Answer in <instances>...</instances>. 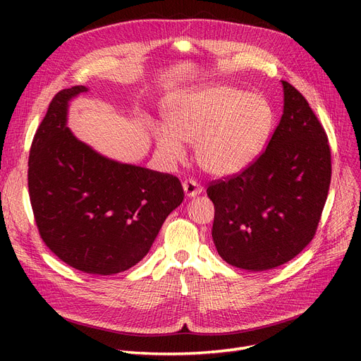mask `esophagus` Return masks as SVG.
Instances as JSON below:
<instances>
[{"instance_id": "obj_1", "label": "esophagus", "mask_w": 361, "mask_h": 361, "mask_svg": "<svg viewBox=\"0 0 361 361\" xmlns=\"http://www.w3.org/2000/svg\"><path fill=\"white\" fill-rule=\"evenodd\" d=\"M183 188H184V193L187 197H193L202 193V185L193 180V178H188L183 183Z\"/></svg>"}]
</instances>
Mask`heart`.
<instances>
[{"instance_id": "heart-1", "label": "heart", "mask_w": 361, "mask_h": 361, "mask_svg": "<svg viewBox=\"0 0 361 361\" xmlns=\"http://www.w3.org/2000/svg\"><path fill=\"white\" fill-rule=\"evenodd\" d=\"M166 128L154 137L171 164L184 157V143H195L197 164L215 176L247 166L259 154L272 123L269 104L259 94L231 86H203L171 98L165 106Z\"/></svg>"}]
</instances>
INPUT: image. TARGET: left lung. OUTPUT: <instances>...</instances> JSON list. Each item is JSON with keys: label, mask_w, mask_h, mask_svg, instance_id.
Here are the masks:
<instances>
[{"label": "left lung", "mask_w": 361, "mask_h": 361, "mask_svg": "<svg viewBox=\"0 0 361 361\" xmlns=\"http://www.w3.org/2000/svg\"><path fill=\"white\" fill-rule=\"evenodd\" d=\"M283 112L267 149L237 174L207 185L212 238L235 268L268 271L313 240L331 184V147L306 98L288 82Z\"/></svg>", "instance_id": "left-lung-1"}]
</instances>
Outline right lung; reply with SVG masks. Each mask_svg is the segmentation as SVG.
Returning a JSON list of instances; mask_svg holds the SVG:
<instances>
[{
    "mask_svg": "<svg viewBox=\"0 0 361 361\" xmlns=\"http://www.w3.org/2000/svg\"><path fill=\"white\" fill-rule=\"evenodd\" d=\"M85 86L60 90L37 127L27 185L47 247L68 267L114 275L139 263L184 199L176 176L104 158L67 128V104Z\"/></svg>",
    "mask_w": 361,
    "mask_h": 361,
    "instance_id": "1",
    "label": "right lung"
}]
</instances>
